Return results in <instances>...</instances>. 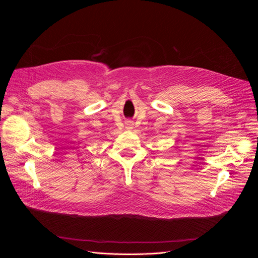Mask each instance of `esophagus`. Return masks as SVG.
Masks as SVG:
<instances>
[{
    "label": "esophagus",
    "mask_w": 258,
    "mask_h": 258,
    "mask_svg": "<svg viewBox=\"0 0 258 258\" xmlns=\"http://www.w3.org/2000/svg\"><path fill=\"white\" fill-rule=\"evenodd\" d=\"M132 126H134V122L132 121H127V128L132 129Z\"/></svg>",
    "instance_id": "obj_1"
}]
</instances>
